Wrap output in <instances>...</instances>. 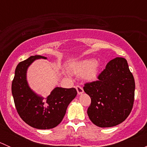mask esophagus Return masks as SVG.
<instances>
[{"label":"esophagus","mask_w":147,"mask_h":147,"mask_svg":"<svg viewBox=\"0 0 147 147\" xmlns=\"http://www.w3.org/2000/svg\"><path fill=\"white\" fill-rule=\"evenodd\" d=\"M75 88H76L77 90V92H78V94H82L83 92H84V90H83V88L82 87H80V86L78 85L75 87Z\"/></svg>","instance_id":"34e87169"}]
</instances>
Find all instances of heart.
I'll use <instances>...</instances> for the list:
<instances>
[{
  "mask_svg": "<svg viewBox=\"0 0 147 147\" xmlns=\"http://www.w3.org/2000/svg\"><path fill=\"white\" fill-rule=\"evenodd\" d=\"M72 71L80 76L84 75L87 80H93L96 78L98 72V65L94 59L82 60L74 64Z\"/></svg>",
  "mask_w": 147,
  "mask_h": 147,
  "instance_id": "b5f03b06",
  "label": "heart"
}]
</instances>
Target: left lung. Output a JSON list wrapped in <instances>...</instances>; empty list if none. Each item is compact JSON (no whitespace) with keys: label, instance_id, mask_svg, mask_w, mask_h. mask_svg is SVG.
I'll return each mask as SVG.
<instances>
[{"label":"left lung","instance_id":"1","mask_svg":"<svg viewBox=\"0 0 147 147\" xmlns=\"http://www.w3.org/2000/svg\"><path fill=\"white\" fill-rule=\"evenodd\" d=\"M98 80L85 83L84 91L91 98L87 115L100 127H115L129 115L134 100L135 82L123 57L110 60Z\"/></svg>","mask_w":147,"mask_h":147}]
</instances>
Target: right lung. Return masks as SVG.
Segmentation results:
<instances>
[{"instance_id": "add662e5", "label": "right lung", "mask_w": 147, "mask_h": 147, "mask_svg": "<svg viewBox=\"0 0 147 147\" xmlns=\"http://www.w3.org/2000/svg\"><path fill=\"white\" fill-rule=\"evenodd\" d=\"M41 58L47 57L30 56L17 65L12 82V94L18 113L26 124L39 129H49L61 122L67 106L78 92L73 87H57L46 98L35 94L28 86L26 72L34 60Z\"/></svg>"}]
</instances>
